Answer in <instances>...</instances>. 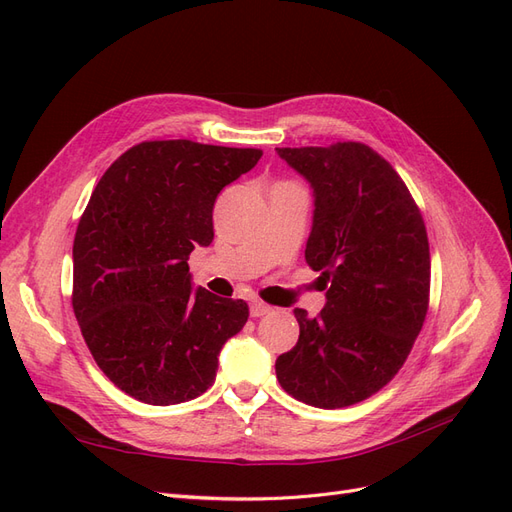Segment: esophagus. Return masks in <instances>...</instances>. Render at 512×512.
Segmentation results:
<instances>
[{"label":"esophagus","instance_id":"1","mask_svg":"<svg viewBox=\"0 0 512 512\" xmlns=\"http://www.w3.org/2000/svg\"><path fill=\"white\" fill-rule=\"evenodd\" d=\"M270 310H272V306H268V304H263V302L255 300V302L251 304V317H263V315H268Z\"/></svg>","mask_w":512,"mask_h":512}]
</instances>
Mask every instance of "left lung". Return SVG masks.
<instances>
[{"mask_svg": "<svg viewBox=\"0 0 512 512\" xmlns=\"http://www.w3.org/2000/svg\"><path fill=\"white\" fill-rule=\"evenodd\" d=\"M315 195L306 263L325 308H295L300 338L276 359L295 400L344 408L400 372L430 306V242L400 174L368 144L276 148Z\"/></svg>", "mask_w": 512, "mask_h": 512, "instance_id": "obj_1", "label": "left lung"}]
</instances>
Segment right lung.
I'll list each match as a JSON object with an SVG mask.
<instances>
[{
  "label": "right lung",
  "mask_w": 512,
  "mask_h": 512,
  "mask_svg": "<svg viewBox=\"0 0 512 512\" xmlns=\"http://www.w3.org/2000/svg\"><path fill=\"white\" fill-rule=\"evenodd\" d=\"M261 155L140 142L93 189L74 238L72 308L95 364L131 398L170 406L202 395L223 344L249 319L246 302L193 291L187 259L214 238L221 189Z\"/></svg>",
  "instance_id": "1"
}]
</instances>
